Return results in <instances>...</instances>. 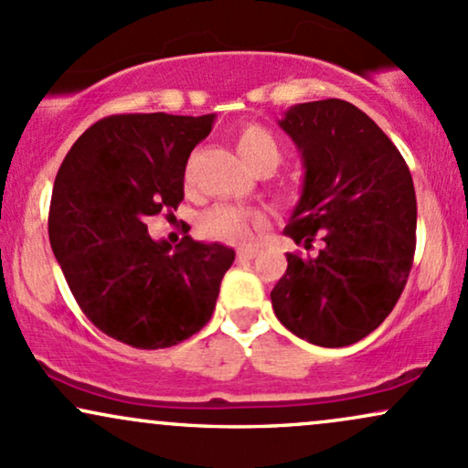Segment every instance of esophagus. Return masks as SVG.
Listing matches in <instances>:
<instances>
[{
  "instance_id": "obj_1",
  "label": "esophagus",
  "mask_w": 468,
  "mask_h": 468,
  "mask_svg": "<svg viewBox=\"0 0 468 468\" xmlns=\"http://www.w3.org/2000/svg\"><path fill=\"white\" fill-rule=\"evenodd\" d=\"M257 255H260V250L252 249V246H246V249H238L239 260H255Z\"/></svg>"
}]
</instances>
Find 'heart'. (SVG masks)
Returning <instances> with one entry per match:
<instances>
[{"mask_svg":"<svg viewBox=\"0 0 468 468\" xmlns=\"http://www.w3.org/2000/svg\"><path fill=\"white\" fill-rule=\"evenodd\" d=\"M233 143L239 158L257 174H271L282 160V149L271 132L255 122H246L233 132ZM266 213L260 208H246L238 204H216L200 218V229L207 238L224 244H244L250 239L252 230L264 229Z\"/></svg>","mask_w":468,"mask_h":468,"instance_id":"b5f03b06","label":"heart"}]
</instances>
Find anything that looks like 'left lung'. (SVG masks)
Wrapping results in <instances>:
<instances>
[{"label":"left lung","instance_id":"obj_1","mask_svg":"<svg viewBox=\"0 0 468 468\" xmlns=\"http://www.w3.org/2000/svg\"><path fill=\"white\" fill-rule=\"evenodd\" d=\"M279 127L303 158V189L283 233L313 249L288 252L272 288L277 319L321 347L361 341L399 302L416 250L410 166L385 132L341 99L299 103Z\"/></svg>","mask_w":468,"mask_h":468}]
</instances>
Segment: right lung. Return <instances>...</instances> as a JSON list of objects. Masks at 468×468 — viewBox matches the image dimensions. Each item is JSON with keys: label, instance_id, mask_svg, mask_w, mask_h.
<instances>
[{"label": "right lung", "instance_id": "add662e5", "mask_svg": "<svg viewBox=\"0 0 468 468\" xmlns=\"http://www.w3.org/2000/svg\"><path fill=\"white\" fill-rule=\"evenodd\" d=\"M216 114H116L72 144L55 180L48 233L74 299L107 336L160 350L211 319L235 250L147 233V218L178 208L186 160Z\"/></svg>", "mask_w": 468, "mask_h": 468}]
</instances>
